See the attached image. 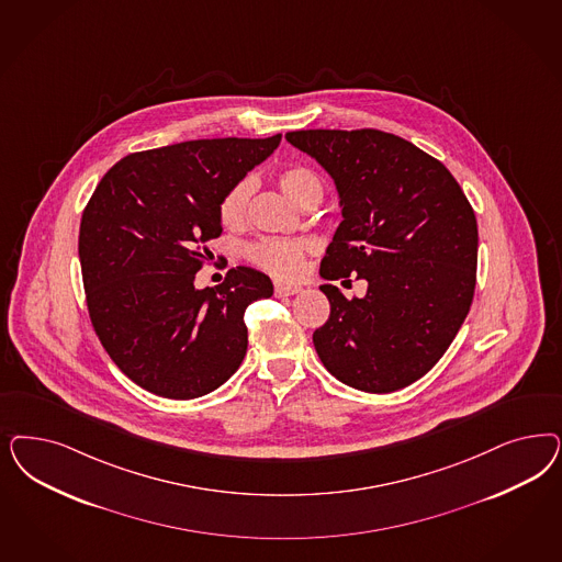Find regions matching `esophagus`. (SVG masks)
<instances>
[{
    "instance_id": "obj_1",
    "label": "esophagus",
    "mask_w": 562,
    "mask_h": 562,
    "mask_svg": "<svg viewBox=\"0 0 562 562\" xmlns=\"http://www.w3.org/2000/svg\"><path fill=\"white\" fill-rule=\"evenodd\" d=\"M302 288L293 285V283H281V281L274 283V295H279V297H288V295H293V293H297Z\"/></svg>"
}]
</instances>
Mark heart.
I'll use <instances>...</instances> for the list:
<instances>
[{"mask_svg": "<svg viewBox=\"0 0 562 562\" xmlns=\"http://www.w3.org/2000/svg\"><path fill=\"white\" fill-rule=\"evenodd\" d=\"M277 181L285 196L304 206L308 202L323 199V183L318 176L306 165H288L279 171ZM254 183L250 178L234 183L225 196L218 202V218L225 227L236 229L248 213V202L252 196ZM314 250L310 239H281V237H265L248 248V258L262 271L271 272L279 279H293L304 269L306 256Z\"/></svg>", "mask_w": 562, "mask_h": 562, "instance_id": "b5f03b06", "label": "heart"}]
</instances>
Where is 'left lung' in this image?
<instances>
[{"label":"left lung","mask_w":562,"mask_h":562,"mask_svg":"<svg viewBox=\"0 0 562 562\" xmlns=\"http://www.w3.org/2000/svg\"><path fill=\"white\" fill-rule=\"evenodd\" d=\"M288 143L335 180L344 221L326 248L328 281L358 274L363 297L321 285L330 316L312 341L326 370L366 393L422 379L470 312L477 223L451 171L395 134L297 130Z\"/></svg>","instance_id":"obj_1"}]
</instances>
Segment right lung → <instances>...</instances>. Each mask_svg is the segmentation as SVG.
Returning a JSON list of instances; mask_svg holds the SVG:
<instances>
[{"instance_id": "obj_1", "label": "right lung", "mask_w": 562, "mask_h": 562, "mask_svg": "<svg viewBox=\"0 0 562 562\" xmlns=\"http://www.w3.org/2000/svg\"><path fill=\"white\" fill-rule=\"evenodd\" d=\"M281 143L206 138L140 150L113 165L82 213L78 254L92 328L130 381L167 398L218 389L248 349L246 308L271 297L248 267L196 290L221 236L218 202Z\"/></svg>"}]
</instances>
